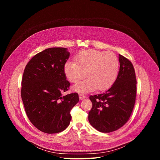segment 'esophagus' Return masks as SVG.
Masks as SVG:
<instances>
[{
    "label": "esophagus",
    "mask_w": 160,
    "mask_h": 160,
    "mask_svg": "<svg viewBox=\"0 0 160 160\" xmlns=\"http://www.w3.org/2000/svg\"><path fill=\"white\" fill-rule=\"evenodd\" d=\"M79 98H80V100H83L85 98V96L82 94H79Z\"/></svg>",
    "instance_id": "34e87169"
}]
</instances>
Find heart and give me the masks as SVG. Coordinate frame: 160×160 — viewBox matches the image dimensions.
Instances as JSON below:
<instances>
[{"label": "heart", "mask_w": 160, "mask_h": 160, "mask_svg": "<svg viewBox=\"0 0 160 160\" xmlns=\"http://www.w3.org/2000/svg\"><path fill=\"white\" fill-rule=\"evenodd\" d=\"M118 57L111 52L83 50L75 57V62L68 60L64 64V73L68 80L77 83L85 77L87 79L73 87L75 92L85 94L96 89L105 90L115 83L119 71Z\"/></svg>", "instance_id": "heart-1"}]
</instances>
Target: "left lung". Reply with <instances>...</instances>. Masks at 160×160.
Listing matches in <instances>:
<instances>
[{
  "mask_svg": "<svg viewBox=\"0 0 160 160\" xmlns=\"http://www.w3.org/2000/svg\"><path fill=\"white\" fill-rule=\"evenodd\" d=\"M120 71L115 83L103 94L90 96L88 122L97 130L109 133L123 127L134 107L137 88L132 62L119 54Z\"/></svg>",
  "mask_w": 160,
  "mask_h": 160,
  "instance_id": "1",
  "label": "left lung"
}]
</instances>
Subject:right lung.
<instances>
[{"mask_svg":"<svg viewBox=\"0 0 160 160\" xmlns=\"http://www.w3.org/2000/svg\"><path fill=\"white\" fill-rule=\"evenodd\" d=\"M68 49L52 48L34 56L27 64L21 82V98L32 123L46 133H56L69 125L70 111L79 101L78 94L62 96L70 83L64 64Z\"/></svg>","mask_w":160,"mask_h":160,"instance_id":"add662e5","label":"right lung"}]
</instances>
